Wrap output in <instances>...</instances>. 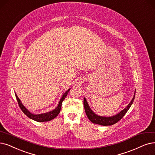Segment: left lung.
Instances as JSON below:
<instances>
[{"label":"left lung","instance_id":"8db88e82","mask_svg":"<svg viewBox=\"0 0 155 155\" xmlns=\"http://www.w3.org/2000/svg\"><path fill=\"white\" fill-rule=\"evenodd\" d=\"M135 94L131 102L129 103V104L125 109L122 110L120 113L117 114L116 115L110 116V117H104V116H101L97 115L95 113L93 112L92 110L90 109V106H88V104L87 101H86V98H84V101H83L84 107V110L86 114V116H87L90 121L92 122L93 123H95V124H98V125H101L103 126L113 125L115 124V123H116L117 122H118L127 113L130 107V106H132V104H133V102L135 98Z\"/></svg>","mask_w":155,"mask_h":155}]
</instances>
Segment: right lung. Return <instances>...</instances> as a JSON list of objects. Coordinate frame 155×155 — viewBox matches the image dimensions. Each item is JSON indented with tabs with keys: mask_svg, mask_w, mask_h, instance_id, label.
<instances>
[{
	"mask_svg": "<svg viewBox=\"0 0 155 155\" xmlns=\"http://www.w3.org/2000/svg\"><path fill=\"white\" fill-rule=\"evenodd\" d=\"M69 90H70V89H69L65 93H64V94L62 95V97H61V98L60 99L58 106L56 108H55L54 110L50 111V112H48V113H43V114H34L31 113L30 111L28 109H27V108L22 104L20 100V98L18 97L17 95L16 94V93H15V96H16V100L18 101V105H19V106H20L21 110L23 111L25 114H26L29 117V118L32 119L34 121H38V122H44V121H50V120L54 119V117H56L58 115V114L60 112L61 104H62L63 101L65 98V97H66L68 93H69Z\"/></svg>",
	"mask_w": 155,
	"mask_h": 155,
	"instance_id": "obj_1",
	"label": "right lung"
}]
</instances>
